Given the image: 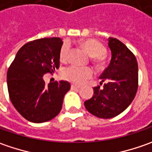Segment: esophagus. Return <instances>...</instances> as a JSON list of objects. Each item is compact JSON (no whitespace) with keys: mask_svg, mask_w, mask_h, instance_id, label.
I'll list each match as a JSON object with an SVG mask.
<instances>
[{"mask_svg":"<svg viewBox=\"0 0 152 152\" xmlns=\"http://www.w3.org/2000/svg\"><path fill=\"white\" fill-rule=\"evenodd\" d=\"M80 88V86L79 85H71V89L72 90H78Z\"/></svg>","mask_w":152,"mask_h":152,"instance_id":"esophagus-1","label":"esophagus"}]
</instances>
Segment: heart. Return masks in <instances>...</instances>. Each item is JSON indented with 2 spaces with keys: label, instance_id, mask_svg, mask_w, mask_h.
I'll list each match as a JSON object with an SVG mask.
<instances>
[{
  "label": "heart",
  "instance_id": "heart-1",
  "mask_svg": "<svg viewBox=\"0 0 152 152\" xmlns=\"http://www.w3.org/2000/svg\"><path fill=\"white\" fill-rule=\"evenodd\" d=\"M81 46L92 56L93 60L96 62H101L105 54V48L103 45L94 39H88L81 41ZM70 51L69 42H64L61 45L59 57L61 61H66ZM93 76V70L89 67H78L70 66L66 67L62 72L63 79L67 81L77 85L84 84L87 79H91Z\"/></svg>",
  "mask_w": 152,
  "mask_h": 152
}]
</instances>
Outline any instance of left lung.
I'll use <instances>...</instances> for the list:
<instances>
[{"instance_id":"1","label":"left lung","mask_w":152,"mask_h":152,"mask_svg":"<svg viewBox=\"0 0 152 152\" xmlns=\"http://www.w3.org/2000/svg\"><path fill=\"white\" fill-rule=\"evenodd\" d=\"M112 58L100 76V85L94 88V95L85 101V107L100 118H112L123 113L136 95L138 63L134 55L118 39H108Z\"/></svg>"}]
</instances>
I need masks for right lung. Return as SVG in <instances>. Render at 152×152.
Instances as JSON below:
<instances>
[{"label": "right lung", "instance_id": "right-lung-1", "mask_svg": "<svg viewBox=\"0 0 152 152\" xmlns=\"http://www.w3.org/2000/svg\"><path fill=\"white\" fill-rule=\"evenodd\" d=\"M60 38L35 39L23 45L9 67L7 82L10 100L28 121L44 123L60 113L63 97L70 90L67 81L45 85L43 76L59 67Z\"/></svg>", "mask_w": 152, "mask_h": 152}]
</instances>
